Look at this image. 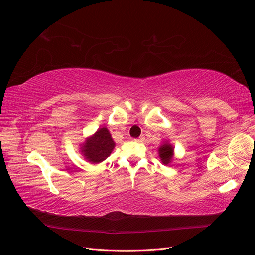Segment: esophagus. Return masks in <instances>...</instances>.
<instances>
[{
	"label": "esophagus",
	"instance_id": "1",
	"mask_svg": "<svg viewBox=\"0 0 255 255\" xmlns=\"http://www.w3.org/2000/svg\"><path fill=\"white\" fill-rule=\"evenodd\" d=\"M144 140H145L144 135H141L140 138H138V139H134V141H135V142H138V143H141V142H143Z\"/></svg>",
	"mask_w": 255,
	"mask_h": 255
}]
</instances>
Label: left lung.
Returning a JSON list of instances; mask_svg holds the SVG:
<instances>
[{"label": "left lung", "instance_id": "8db88e82", "mask_svg": "<svg viewBox=\"0 0 255 255\" xmlns=\"http://www.w3.org/2000/svg\"><path fill=\"white\" fill-rule=\"evenodd\" d=\"M158 154L162 164L169 165L173 157V146L168 142L162 143L161 146L158 148Z\"/></svg>", "mask_w": 255, "mask_h": 255}]
</instances>
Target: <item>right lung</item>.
I'll use <instances>...</instances> for the list:
<instances>
[{
    "label": "right lung",
    "instance_id": "right-lung-1",
    "mask_svg": "<svg viewBox=\"0 0 255 255\" xmlns=\"http://www.w3.org/2000/svg\"><path fill=\"white\" fill-rule=\"evenodd\" d=\"M114 146L115 142L111 136L108 128L102 127L83 143L81 152L85 159H87L91 164H99L109 157L114 149Z\"/></svg>",
    "mask_w": 255,
    "mask_h": 255
}]
</instances>
